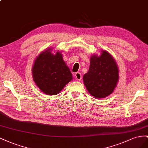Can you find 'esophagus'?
I'll list each match as a JSON object with an SVG mask.
<instances>
[{"label": "esophagus", "mask_w": 148, "mask_h": 148, "mask_svg": "<svg viewBox=\"0 0 148 148\" xmlns=\"http://www.w3.org/2000/svg\"><path fill=\"white\" fill-rule=\"evenodd\" d=\"M75 78L78 81H81L82 79V75L80 73H76L75 74Z\"/></svg>", "instance_id": "esophagus-1"}]
</instances>
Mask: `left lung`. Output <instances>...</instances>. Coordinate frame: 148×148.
I'll use <instances>...</instances> for the list:
<instances>
[{
  "label": "left lung",
  "mask_w": 148,
  "mask_h": 148,
  "mask_svg": "<svg viewBox=\"0 0 148 148\" xmlns=\"http://www.w3.org/2000/svg\"><path fill=\"white\" fill-rule=\"evenodd\" d=\"M119 79V68L115 59L105 50L99 56L96 54L91 56L89 69L83 77L88 92L97 99L110 95Z\"/></svg>",
  "instance_id": "8db88e82"
}]
</instances>
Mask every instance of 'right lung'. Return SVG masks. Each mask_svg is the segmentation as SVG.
Here are the masks:
<instances>
[{
  "label": "right lung",
  "instance_id": "right-lung-1",
  "mask_svg": "<svg viewBox=\"0 0 148 148\" xmlns=\"http://www.w3.org/2000/svg\"><path fill=\"white\" fill-rule=\"evenodd\" d=\"M51 51V48H49L41 53L32 67L33 78L36 85L49 95L58 94L73 79V75L61 53L57 51L54 54Z\"/></svg>",
  "mask_w": 148,
  "mask_h": 148
}]
</instances>
